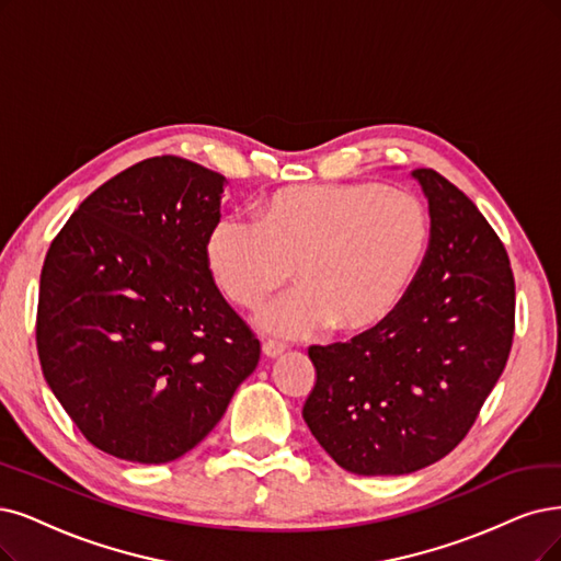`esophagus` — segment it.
Instances as JSON below:
<instances>
[{
	"label": "esophagus",
	"mask_w": 561,
	"mask_h": 561,
	"mask_svg": "<svg viewBox=\"0 0 561 561\" xmlns=\"http://www.w3.org/2000/svg\"><path fill=\"white\" fill-rule=\"evenodd\" d=\"M286 351V344H282V342H277V340H265L263 342V354L267 356V358H277V356H282Z\"/></svg>",
	"instance_id": "1"
}]
</instances>
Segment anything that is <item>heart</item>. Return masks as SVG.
Listing matches in <instances>:
<instances>
[{
	"instance_id": "b5f03b06",
	"label": "heart",
	"mask_w": 561,
	"mask_h": 561,
	"mask_svg": "<svg viewBox=\"0 0 561 561\" xmlns=\"http://www.w3.org/2000/svg\"><path fill=\"white\" fill-rule=\"evenodd\" d=\"M430 240L419 196L375 182L309 184L275 194L261 221L221 217L207 233V267L221 294L252 309L288 277L300 286L256 321L279 337L333 325L365 333L386 321L416 275Z\"/></svg>"
}]
</instances>
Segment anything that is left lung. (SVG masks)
Masks as SVG:
<instances>
[{
    "instance_id": "1",
    "label": "left lung",
    "mask_w": 561,
    "mask_h": 561,
    "mask_svg": "<svg viewBox=\"0 0 561 561\" xmlns=\"http://www.w3.org/2000/svg\"><path fill=\"white\" fill-rule=\"evenodd\" d=\"M430 203V244L386 321L309 346L317 383L302 419L342 469L400 476L458 446L506 367L515 279L504 242L453 182L411 173Z\"/></svg>"
}]
</instances>
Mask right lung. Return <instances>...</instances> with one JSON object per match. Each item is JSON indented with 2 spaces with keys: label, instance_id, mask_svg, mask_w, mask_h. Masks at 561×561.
<instances>
[{
  "label": "right lung",
  "instance_id": "right-lung-1",
  "mask_svg": "<svg viewBox=\"0 0 561 561\" xmlns=\"http://www.w3.org/2000/svg\"><path fill=\"white\" fill-rule=\"evenodd\" d=\"M226 178L163 154L78 205L41 270L44 377L92 446L161 465L207 437L261 342L205 259Z\"/></svg>",
  "mask_w": 561,
  "mask_h": 561
}]
</instances>
